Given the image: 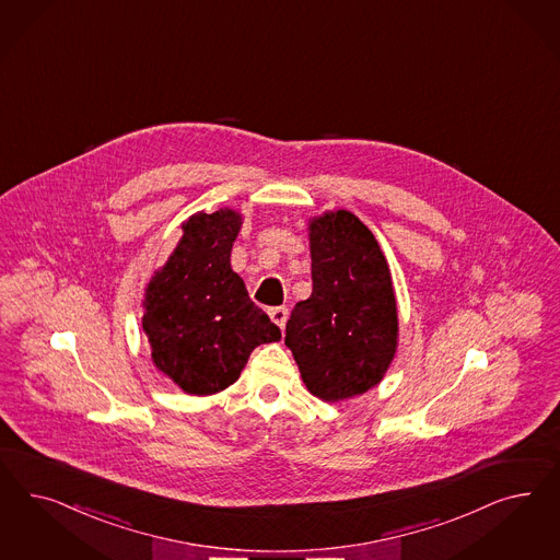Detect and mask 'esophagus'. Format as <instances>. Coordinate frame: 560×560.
Wrapping results in <instances>:
<instances>
[{
  "instance_id": "esophagus-1",
  "label": "esophagus",
  "mask_w": 560,
  "mask_h": 560,
  "mask_svg": "<svg viewBox=\"0 0 560 560\" xmlns=\"http://www.w3.org/2000/svg\"><path fill=\"white\" fill-rule=\"evenodd\" d=\"M270 317H271V322H273V324L280 325V327H284V325H287V319H289V308L271 307L270 308Z\"/></svg>"
}]
</instances>
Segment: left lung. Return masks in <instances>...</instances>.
I'll list each match as a JSON object with an SVG mask.
<instances>
[{
  "label": "left lung",
  "instance_id": "left-lung-1",
  "mask_svg": "<svg viewBox=\"0 0 560 560\" xmlns=\"http://www.w3.org/2000/svg\"><path fill=\"white\" fill-rule=\"evenodd\" d=\"M313 292L284 342L313 396L340 401L375 387L396 354L392 276L373 233L346 210L311 222Z\"/></svg>",
  "mask_w": 560,
  "mask_h": 560
}]
</instances>
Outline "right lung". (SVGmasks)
I'll return each mask as SVG.
<instances>
[{"label": "right lung", "instance_id": "obj_1", "mask_svg": "<svg viewBox=\"0 0 560 560\" xmlns=\"http://www.w3.org/2000/svg\"><path fill=\"white\" fill-rule=\"evenodd\" d=\"M238 229L241 217L226 208L189 218L177 249L145 289L142 325L152 361L194 396L226 389L259 343L282 338L231 268Z\"/></svg>", "mask_w": 560, "mask_h": 560}]
</instances>
